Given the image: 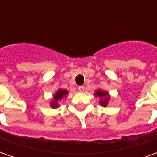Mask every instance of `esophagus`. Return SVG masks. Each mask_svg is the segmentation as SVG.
Returning <instances> with one entry per match:
<instances>
[{"mask_svg":"<svg viewBox=\"0 0 157 157\" xmlns=\"http://www.w3.org/2000/svg\"><path fill=\"white\" fill-rule=\"evenodd\" d=\"M78 90L81 92H83L84 91H85V86H80L78 87Z\"/></svg>","mask_w":157,"mask_h":157,"instance_id":"34e87169","label":"esophagus"}]
</instances>
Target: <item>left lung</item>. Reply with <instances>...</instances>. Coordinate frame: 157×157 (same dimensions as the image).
I'll return each instance as SVG.
<instances>
[{
	"instance_id": "left-lung-1",
	"label": "left lung",
	"mask_w": 157,
	"mask_h": 157,
	"mask_svg": "<svg viewBox=\"0 0 157 157\" xmlns=\"http://www.w3.org/2000/svg\"><path fill=\"white\" fill-rule=\"evenodd\" d=\"M95 96L99 97L101 100H100V104L102 107H107L108 103H109V99H110V96H109V92H103L102 90H97L95 92Z\"/></svg>"
}]
</instances>
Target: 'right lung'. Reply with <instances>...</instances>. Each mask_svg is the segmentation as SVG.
Segmentation results:
<instances>
[{"label": "right lung", "instance_id": "right-lung-1", "mask_svg": "<svg viewBox=\"0 0 157 157\" xmlns=\"http://www.w3.org/2000/svg\"><path fill=\"white\" fill-rule=\"evenodd\" d=\"M68 91L65 89H59L57 92H55L53 96V100L50 102V107L53 109H57L59 108V102L62 101V99L65 98V96L68 94Z\"/></svg>", "mask_w": 157, "mask_h": 157}]
</instances>
